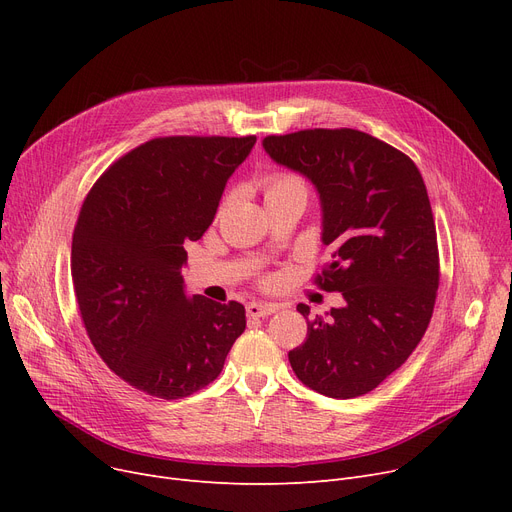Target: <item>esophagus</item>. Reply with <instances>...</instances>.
Listing matches in <instances>:
<instances>
[{"label": "esophagus", "mask_w": 512, "mask_h": 512, "mask_svg": "<svg viewBox=\"0 0 512 512\" xmlns=\"http://www.w3.org/2000/svg\"><path fill=\"white\" fill-rule=\"evenodd\" d=\"M278 309H280V307L274 305V303H249V305H247V313H249L251 317H267V315L276 313Z\"/></svg>", "instance_id": "obj_1"}]
</instances>
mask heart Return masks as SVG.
<instances>
[{"label": "heart", "mask_w": 512, "mask_h": 512, "mask_svg": "<svg viewBox=\"0 0 512 512\" xmlns=\"http://www.w3.org/2000/svg\"><path fill=\"white\" fill-rule=\"evenodd\" d=\"M288 191H305L303 180L292 174H276L265 180V199Z\"/></svg>", "instance_id": "1"}]
</instances>
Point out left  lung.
<instances>
[{
  "label": "left lung",
  "mask_w": 512,
  "mask_h": 512,
  "mask_svg": "<svg viewBox=\"0 0 512 512\" xmlns=\"http://www.w3.org/2000/svg\"><path fill=\"white\" fill-rule=\"evenodd\" d=\"M263 149L315 186L332 249L317 282L344 299L307 321L292 371L324 396H363L409 359L434 313L440 265L425 182L405 153L353 128L265 137ZM297 311L309 317L305 303Z\"/></svg>",
  "instance_id": "obj_1"
}]
</instances>
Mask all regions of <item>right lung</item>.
Instances as JSON below:
<instances>
[{"mask_svg": "<svg viewBox=\"0 0 512 512\" xmlns=\"http://www.w3.org/2000/svg\"><path fill=\"white\" fill-rule=\"evenodd\" d=\"M255 137L153 139L91 188L72 236V282L99 357L130 386L184 398L222 373L245 307L186 294L184 245L199 240Z\"/></svg>", "mask_w": 512, "mask_h": 512, "instance_id": "obj_1", "label": "right lung"}]
</instances>
